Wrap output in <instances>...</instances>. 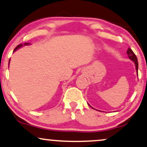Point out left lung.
<instances>
[{"mask_svg": "<svg viewBox=\"0 0 147 147\" xmlns=\"http://www.w3.org/2000/svg\"><path fill=\"white\" fill-rule=\"evenodd\" d=\"M127 55H128L129 58L135 63V65H136V69L137 73H138V59H137V57L136 56V55L134 54V53L133 52L132 49H129V48L128 49V50L127 51Z\"/></svg>", "mask_w": 147, "mask_h": 147, "instance_id": "obj_1", "label": "left lung"}]
</instances>
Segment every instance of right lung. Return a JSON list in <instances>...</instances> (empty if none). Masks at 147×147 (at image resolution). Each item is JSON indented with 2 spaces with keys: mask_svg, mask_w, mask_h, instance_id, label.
Returning a JSON list of instances; mask_svg holds the SVG:
<instances>
[{
  "mask_svg": "<svg viewBox=\"0 0 147 147\" xmlns=\"http://www.w3.org/2000/svg\"><path fill=\"white\" fill-rule=\"evenodd\" d=\"M30 45V44H29V43H28V42H26V43H24V45ZM22 46H23V45H22V44H20V45H19L18 46H17V47H15V49H14V51H13V52H15V51L18 50V49L19 48H20V47H22ZM9 61H10V60H9Z\"/></svg>",
  "mask_w": 147,
  "mask_h": 147,
  "instance_id": "add662e5",
  "label": "right lung"
}]
</instances>
